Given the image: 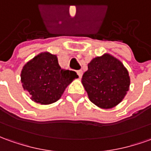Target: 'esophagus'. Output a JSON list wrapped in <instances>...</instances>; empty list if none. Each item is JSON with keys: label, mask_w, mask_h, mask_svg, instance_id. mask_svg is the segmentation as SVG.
I'll list each match as a JSON object with an SVG mask.
<instances>
[{"label": "esophagus", "mask_w": 151, "mask_h": 151, "mask_svg": "<svg viewBox=\"0 0 151 151\" xmlns=\"http://www.w3.org/2000/svg\"><path fill=\"white\" fill-rule=\"evenodd\" d=\"M76 73H77L79 78H80V79H81L82 76H83V71H82L81 70H77V71H76Z\"/></svg>", "instance_id": "obj_1"}]
</instances>
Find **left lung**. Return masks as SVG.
I'll return each mask as SVG.
<instances>
[{
	"instance_id": "obj_1",
	"label": "left lung",
	"mask_w": 151,
	"mask_h": 151,
	"mask_svg": "<svg viewBox=\"0 0 151 151\" xmlns=\"http://www.w3.org/2000/svg\"><path fill=\"white\" fill-rule=\"evenodd\" d=\"M89 100L104 109L120 104L129 90L130 76L122 62L109 53L93 58L82 76Z\"/></svg>"
}]
</instances>
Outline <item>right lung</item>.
<instances>
[{"mask_svg":"<svg viewBox=\"0 0 151 151\" xmlns=\"http://www.w3.org/2000/svg\"><path fill=\"white\" fill-rule=\"evenodd\" d=\"M20 78L22 86L31 95L30 99L47 105L58 101L78 76L75 71L62 69L58 57L44 52L24 65Z\"/></svg>","mask_w":151,"mask_h":151,"instance_id":"obj_1","label":"right lung"}]
</instances>
